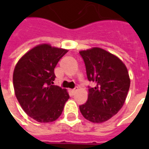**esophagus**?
Returning <instances> with one entry per match:
<instances>
[{
	"label": "esophagus",
	"mask_w": 149,
	"mask_h": 149,
	"mask_svg": "<svg viewBox=\"0 0 149 149\" xmlns=\"http://www.w3.org/2000/svg\"><path fill=\"white\" fill-rule=\"evenodd\" d=\"M77 88H78L77 87V88H75L74 89H72V90H71L72 93V94H74L75 93H76V92H77Z\"/></svg>",
	"instance_id": "esophagus-1"
}]
</instances>
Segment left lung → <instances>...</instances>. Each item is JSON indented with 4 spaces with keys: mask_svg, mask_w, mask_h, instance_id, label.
<instances>
[{
    "mask_svg": "<svg viewBox=\"0 0 149 149\" xmlns=\"http://www.w3.org/2000/svg\"><path fill=\"white\" fill-rule=\"evenodd\" d=\"M84 60L88 80L95 83L88 88L86 103L80 105L84 118L93 123H103L120 110L130 87L128 69L121 60L101 48L80 51Z\"/></svg>",
    "mask_w": 149,
    "mask_h": 149,
    "instance_id": "1",
    "label": "left lung"
}]
</instances>
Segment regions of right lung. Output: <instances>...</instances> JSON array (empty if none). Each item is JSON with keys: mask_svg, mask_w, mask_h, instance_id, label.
<instances>
[{"mask_svg": "<svg viewBox=\"0 0 149 149\" xmlns=\"http://www.w3.org/2000/svg\"><path fill=\"white\" fill-rule=\"evenodd\" d=\"M67 49L41 44L28 51L15 66L13 81L16 97L29 116L49 123L61 115L68 93L53 85L54 68Z\"/></svg>", "mask_w": 149, "mask_h": 149, "instance_id": "right-lung-1", "label": "right lung"}]
</instances>
